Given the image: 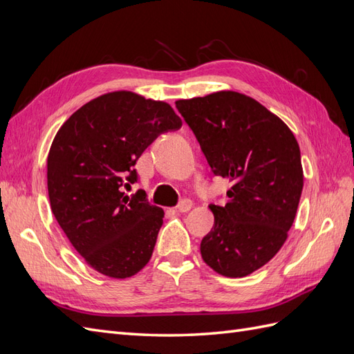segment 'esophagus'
<instances>
[{
    "label": "esophagus",
    "mask_w": 354,
    "mask_h": 354,
    "mask_svg": "<svg viewBox=\"0 0 354 354\" xmlns=\"http://www.w3.org/2000/svg\"><path fill=\"white\" fill-rule=\"evenodd\" d=\"M190 208H192V201L190 199H181L178 202V205L176 207V209L178 212H187Z\"/></svg>",
    "instance_id": "esophagus-1"
}]
</instances>
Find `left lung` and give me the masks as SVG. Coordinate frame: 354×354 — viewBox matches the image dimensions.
Instances as JSON below:
<instances>
[{"instance_id":"obj_1","label":"left lung","mask_w":354,"mask_h":354,"mask_svg":"<svg viewBox=\"0 0 354 354\" xmlns=\"http://www.w3.org/2000/svg\"><path fill=\"white\" fill-rule=\"evenodd\" d=\"M214 176L227 178L226 205L209 208L201 242L212 270L242 277L270 261L286 241L303 192L301 153L291 130L257 100L218 91L176 102Z\"/></svg>"}]
</instances>
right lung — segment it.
Masks as SVG:
<instances>
[{"label":"right lung","instance_id":"add662e5","mask_svg":"<svg viewBox=\"0 0 354 354\" xmlns=\"http://www.w3.org/2000/svg\"><path fill=\"white\" fill-rule=\"evenodd\" d=\"M181 127L169 104L131 91L100 95L75 112L53 140L47 159L51 211L84 260L125 279L151 260L164 211L137 183L134 168L147 146Z\"/></svg>","mask_w":354,"mask_h":354}]
</instances>
